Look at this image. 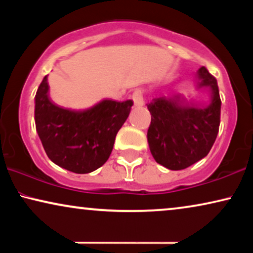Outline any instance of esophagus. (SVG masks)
<instances>
[{
	"mask_svg": "<svg viewBox=\"0 0 253 253\" xmlns=\"http://www.w3.org/2000/svg\"><path fill=\"white\" fill-rule=\"evenodd\" d=\"M132 100H133V105L136 107H141L144 106V99H143V92L141 89H136L132 93Z\"/></svg>",
	"mask_w": 253,
	"mask_h": 253,
	"instance_id": "34e87169",
	"label": "esophagus"
}]
</instances>
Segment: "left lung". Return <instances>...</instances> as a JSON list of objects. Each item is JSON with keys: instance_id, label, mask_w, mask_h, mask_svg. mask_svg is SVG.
Masks as SVG:
<instances>
[{"instance_id": "obj_1", "label": "left lung", "mask_w": 253, "mask_h": 253, "mask_svg": "<svg viewBox=\"0 0 253 253\" xmlns=\"http://www.w3.org/2000/svg\"><path fill=\"white\" fill-rule=\"evenodd\" d=\"M197 87L210 89V102L197 106L179 95L159 96L148 103L152 120L147 141L154 160L170 170H181L205 158L216 139L221 100L216 79L202 67Z\"/></svg>"}]
</instances>
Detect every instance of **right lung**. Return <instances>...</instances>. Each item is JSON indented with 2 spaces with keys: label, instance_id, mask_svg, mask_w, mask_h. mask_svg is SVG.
<instances>
[{
  "label": "right lung",
  "instance_id": "obj_1",
  "mask_svg": "<svg viewBox=\"0 0 253 253\" xmlns=\"http://www.w3.org/2000/svg\"><path fill=\"white\" fill-rule=\"evenodd\" d=\"M34 100L37 132L48 158L76 174L94 171L108 160L133 105L131 100H102L84 110L62 108L51 101L47 76Z\"/></svg>",
  "mask_w": 253,
  "mask_h": 253
}]
</instances>
